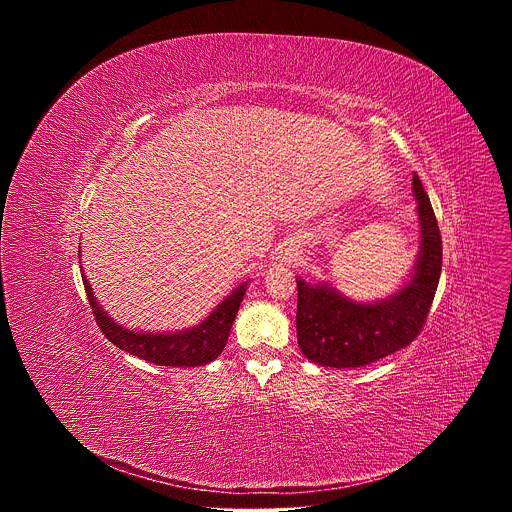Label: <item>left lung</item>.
Segmentation results:
<instances>
[{"label":"left lung","mask_w":512,"mask_h":512,"mask_svg":"<svg viewBox=\"0 0 512 512\" xmlns=\"http://www.w3.org/2000/svg\"><path fill=\"white\" fill-rule=\"evenodd\" d=\"M419 251L411 273L391 296L356 302L328 281L298 279V344L320 367L356 369L415 340L442 275V237L427 192L413 174Z\"/></svg>","instance_id":"8db88e82"}]
</instances>
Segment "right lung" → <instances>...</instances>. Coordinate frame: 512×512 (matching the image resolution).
Wrapping results in <instances>:
<instances>
[{
	"label": "right lung",
	"mask_w": 512,
	"mask_h": 512,
	"mask_svg": "<svg viewBox=\"0 0 512 512\" xmlns=\"http://www.w3.org/2000/svg\"><path fill=\"white\" fill-rule=\"evenodd\" d=\"M81 271H83V265H81ZM83 283L87 289V298L91 302L93 314L97 318V324L117 348L137 358L160 364V367H202V364L212 362L218 354L223 352L229 340L231 326L239 312V306L245 298L247 285L251 281L239 283L231 294L218 302L216 308H212V312L204 320H200L196 326L172 330V332L131 330L123 324H117L101 308V302L95 298L93 287L85 271H83Z\"/></svg>",
	"instance_id": "add662e5"
}]
</instances>
